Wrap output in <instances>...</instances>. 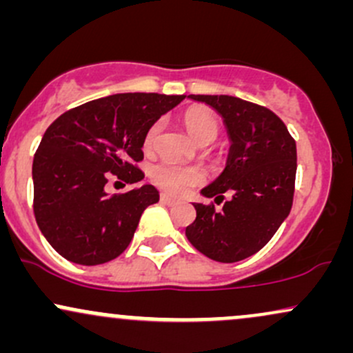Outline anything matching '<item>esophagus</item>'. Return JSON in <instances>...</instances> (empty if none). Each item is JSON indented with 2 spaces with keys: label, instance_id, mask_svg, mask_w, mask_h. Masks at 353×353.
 <instances>
[{
  "label": "esophagus",
  "instance_id": "34e87169",
  "mask_svg": "<svg viewBox=\"0 0 353 353\" xmlns=\"http://www.w3.org/2000/svg\"><path fill=\"white\" fill-rule=\"evenodd\" d=\"M161 202L165 205H169V208H172V205L177 204V201L172 199V197H169L168 194H163V196H161Z\"/></svg>",
  "mask_w": 353,
  "mask_h": 353
}]
</instances>
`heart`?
<instances>
[{
	"label": "heart",
	"mask_w": 353,
	"mask_h": 353,
	"mask_svg": "<svg viewBox=\"0 0 353 353\" xmlns=\"http://www.w3.org/2000/svg\"><path fill=\"white\" fill-rule=\"evenodd\" d=\"M184 125L188 129L189 136L199 145L210 144L219 134L216 116L204 108L189 109L184 114ZM161 129H163V123L157 121L145 132V151H152L154 145L157 143V137L161 134ZM151 177L161 189H164L165 192L176 194V196H182L189 189H192L194 185L202 182V174L199 171L189 168H179V165H174L171 163H161L154 165Z\"/></svg>",
	"instance_id": "b5f03b06"
}]
</instances>
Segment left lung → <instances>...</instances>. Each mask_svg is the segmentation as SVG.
<instances>
[{"instance_id":"8db88e82","label":"left lung","mask_w":353,"mask_h":353,"mask_svg":"<svg viewBox=\"0 0 353 353\" xmlns=\"http://www.w3.org/2000/svg\"><path fill=\"white\" fill-rule=\"evenodd\" d=\"M224 119L230 141L225 169L201 190L214 204H199L185 228L189 242L212 261L232 264L264 247L289 216L294 201L297 148L270 109L234 96L190 94Z\"/></svg>"}]
</instances>
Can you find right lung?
<instances>
[{"mask_svg": "<svg viewBox=\"0 0 353 353\" xmlns=\"http://www.w3.org/2000/svg\"><path fill=\"white\" fill-rule=\"evenodd\" d=\"M185 96L124 92L61 114L44 132L33 161L34 217L52 249L79 265H99L131 244L145 208L159 192L144 184L108 194L109 174L144 179L145 132Z\"/></svg>", "mask_w": 353, "mask_h": 353, "instance_id": "1", "label": "right lung"}]
</instances>
